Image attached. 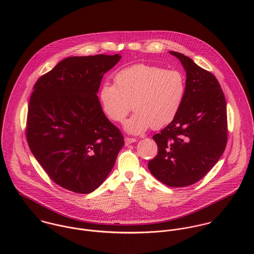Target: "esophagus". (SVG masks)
Segmentation results:
<instances>
[{
    "mask_svg": "<svg viewBox=\"0 0 254 254\" xmlns=\"http://www.w3.org/2000/svg\"><path fill=\"white\" fill-rule=\"evenodd\" d=\"M137 140L136 139H134V138H129V137H126L125 138V145H129L130 144H132V143H135Z\"/></svg>",
    "mask_w": 254,
    "mask_h": 254,
    "instance_id": "1",
    "label": "esophagus"
}]
</instances>
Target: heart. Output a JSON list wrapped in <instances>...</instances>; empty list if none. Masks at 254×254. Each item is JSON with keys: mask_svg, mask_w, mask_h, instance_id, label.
<instances>
[{"mask_svg": "<svg viewBox=\"0 0 254 254\" xmlns=\"http://www.w3.org/2000/svg\"><path fill=\"white\" fill-rule=\"evenodd\" d=\"M114 83H104L99 102L109 120L122 123L131 110L135 113L125 122L124 129L137 135L151 126L169 124L181 109L186 96L185 75L145 64L125 67L115 74Z\"/></svg>", "mask_w": 254, "mask_h": 254, "instance_id": "obj_1", "label": "heart"}]
</instances>
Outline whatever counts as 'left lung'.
Segmentation results:
<instances>
[{"instance_id":"8db88e82","label":"left lung","mask_w":254,"mask_h":254,"mask_svg":"<svg viewBox=\"0 0 254 254\" xmlns=\"http://www.w3.org/2000/svg\"><path fill=\"white\" fill-rule=\"evenodd\" d=\"M169 53L185 68L186 96L176 117L152 137L158 151L147 167L158 181L182 188L203 178L223 154L228 141L227 109L212 73L183 54Z\"/></svg>"}]
</instances>
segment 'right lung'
Wrapping results in <instances>:
<instances>
[{"label":"right lung","mask_w":254,"mask_h":254,"mask_svg":"<svg viewBox=\"0 0 254 254\" xmlns=\"http://www.w3.org/2000/svg\"><path fill=\"white\" fill-rule=\"evenodd\" d=\"M121 56L69 57L37 80L30 97L26 139L48 176L77 193L107 179L124 138L99 102L103 76Z\"/></svg>","instance_id":"add662e5"}]
</instances>
